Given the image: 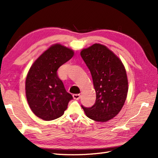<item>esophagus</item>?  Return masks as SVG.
I'll return each mask as SVG.
<instances>
[{
	"label": "esophagus",
	"mask_w": 158,
	"mask_h": 158,
	"mask_svg": "<svg viewBox=\"0 0 158 158\" xmlns=\"http://www.w3.org/2000/svg\"><path fill=\"white\" fill-rule=\"evenodd\" d=\"M73 98L74 99L79 100L80 98V96H80L79 94H75L73 95Z\"/></svg>",
	"instance_id": "34e87169"
}]
</instances>
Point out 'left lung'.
<instances>
[{
	"label": "left lung",
	"mask_w": 158,
	"mask_h": 158,
	"mask_svg": "<svg viewBox=\"0 0 158 158\" xmlns=\"http://www.w3.org/2000/svg\"><path fill=\"white\" fill-rule=\"evenodd\" d=\"M81 56L91 73L96 94L92 107H81L91 119L107 122L119 113L126 101L128 82L125 67L115 53L98 43L83 49Z\"/></svg>",
	"instance_id": "1"
}]
</instances>
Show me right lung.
Masks as SVG:
<instances>
[{
    "label": "right lung",
    "mask_w": 158,
    "mask_h": 158,
    "mask_svg": "<svg viewBox=\"0 0 158 158\" xmlns=\"http://www.w3.org/2000/svg\"><path fill=\"white\" fill-rule=\"evenodd\" d=\"M74 56V52L55 44L43 52L30 69L26 79V95L35 115L45 121L61 117L73 96L65 89L57 70Z\"/></svg>",
    "instance_id": "right-lung-1"
}]
</instances>
